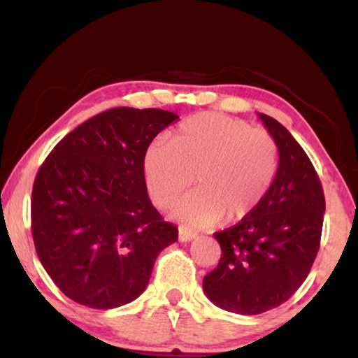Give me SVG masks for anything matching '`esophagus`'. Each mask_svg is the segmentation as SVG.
<instances>
[{
  "label": "esophagus",
  "mask_w": 358,
  "mask_h": 358,
  "mask_svg": "<svg viewBox=\"0 0 358 358\" xmlns=\"http://www.w3.org/2000/svg\"><path fill=\"white\" fill-rule=\"evenodd\" d=\"M196 238V234L194 232V230H190L189 227H184V225H180L179 227V241H190Z\"/></svg>",
  "instance_id": "1"
}]
</instances>
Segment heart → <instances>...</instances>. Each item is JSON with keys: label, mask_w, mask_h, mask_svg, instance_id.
Masks as SVG:
<instances>
[{"label": "heart", "mask_w": 358, "mask_h": 358, "mask_svg": "<svg viewBox=\"0 0 358 358\" xmlns=\"http://www.w3.org/2000/svg\"><path fill=\"white\" fill-rule=\"evenodd\" d=\"M144 178L158 208H168L194 182L173 214L192 227L240 221L268 195L280 152L273 137L240 118L198 113L179 123L171 141L155 139L144 153Z\"/></svg>", "instance_id": "b5f03b06"}]
</instances>
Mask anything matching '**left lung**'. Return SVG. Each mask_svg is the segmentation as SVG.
<instances>
[{
  "instance_id": "8db88e82",
  "label": "left lung",
  "mask_w": 358,
  "mask_h": 358,
  "mask_svg": "<svg viewBox=\"0 0 358 358\" xmlns=\"http://www.w3.org/2000/svg\"><path fill=\"white\" fill-rule=\"evenodd\" d=\"M277 142L280 168L268 195L234 227L216 232L217 267L203 289L224 310L257 315L288 301L320 248L325 195L309 157L277 120L257 113Z\"/></svg>"
}]
</instances>
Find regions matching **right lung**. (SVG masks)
Masks as SVG:
<instances>
[{
	"instance_id": "1",
	"label": "right lung",
	"mask_w": 358,
	"mask_h": 358,
	"mask_svg": "<svg viewBox=\"0 0 358 358\" xmlns=\"http://www.w3.org/2000/svg\"><path fill=\"white\" fill-rule=\"evenodd\" d=\"M179 117L117 107L52 148L31 192V235L52 282L71 301L115 309L144 293L160 252L178 241L147 194L144 153Z\"/></svg>"
}]
</instances>
